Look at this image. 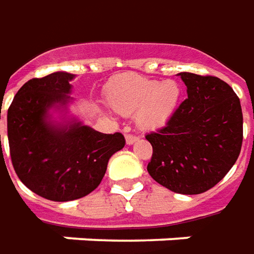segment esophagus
<instances>
[{
    "label": "esophagus",
    "mask_w": 254,
    "mask_h": 254,
    "mask_svg": "<svg viewBox=\"0 0 254 254\" xmlns=\"http://www.w3.org/2000/svg\"><path fill=\"white\" fill-rule=\"evenodd\" d=\"M125 139H127V144H129V146H130V144H133L134 141L139 140V137H137V136H133V134H127V136H125Z\"/></svg>",
    "instance_id": "34e87169"
}]
</instances>
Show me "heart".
<instances>
[{
    "instance_id": "b5f03b06",
    "label": "heart",
    "mask_w": 254,
    "mask_h": 254,
    "mask_svg": "<svg viewBox=\"0 0 254 254\" xmlns=\"http://www.w3.org/2000/svg\"><path fill=\"white\" fill-rule=\"evenodd\" d=\"M107 101L114 111L133 115L141 130H156L167 125L182 100V87L174 79L156 80L125 73L108 84Z\"/></svg>"
}]
</instances>
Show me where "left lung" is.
<instances>
[{
	"label": "left lung",
	"instance_id": "obj_1",
	"mask_svg": "<svg viewBox=\"0 0 254 254\" xmlns=\"http://www.w3.org/2000/svg\"><path fill=\"white\" fill-rule=\"evenodd\" d=\"M188 98L158 132L146 134L153 146L150 177L181 194L211 189L236 163L243 139L241 101L215 76L178 73Z\"/></svg>",
	"mask_w": 254,
	"mask_h": 254
}]
</instances>
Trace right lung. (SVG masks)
Here are the masks:
<instances>
[{"label":"right lung","mask_w":254,"mask_h":254,"mask_svg":"<svg viewBox=\"0 0 254 254\" xmlns=\"http://www.w3.org/2000/svg\"><path fill=\"white\" fill-rule=\"evenodd\" d=\"M73 79L68 72L30 79L13 97L6 118L16 175L32 192L53 201L76 200L93 192L111 156L125 146L118 132L101 133L68 115ZM55 112L60 121L54 118Z\"/></svg>","instance_id":"right-lung-1"}]
</instances>
